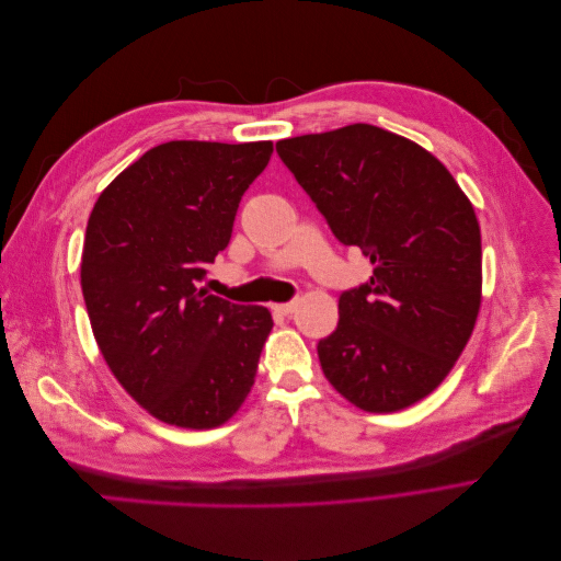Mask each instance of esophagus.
I'll return each instance as SVG.
<instances>
[{
    "label": "esophagus",
    "instance_id": "esophagus-1",
    "mask_svg": "<svg viewBox=\"0 0 561 561\" xmlns=\"http://www.w3.org/2000/svg\"><path fill=\"white\" fill-rule=\"evenodd\" d=\"M271 311L278 316H293L297 311V301H287V304H271Z\"/></svg>",
    "mask_w": 561,
    "mask_h": 561
}]
</instances>
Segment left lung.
Returning a JSON list of instances; mask_svg holds the SVG:
<instances>
[{
	"label": "left lung",
	"instance_id": "obj_1",
	"mask_svg": "<svg viewBox=\"0 0 561 561\" xmlns=\"http://www.w3.org/2000/svg\"><path fill=\"white\" fill-rule=\"evenodd\" d=\"M332 233L369 257L318 344L328 381L371 414L404 410L445 381L482 304V236L470 198L428 149L351 124L276 142Z\"/></svg>",
	"mask_w": 561,
	"mask_h": 561
}]
</instances>
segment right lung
<instances>
[{"label": "right lung", "mask_w": 561, "mask_h": 561, "mask_svg": "<svg viewBox=\"0 0 561 561\" xmlns=\"http://www.w3.org/2000/svg\"><path fill=\"white\" fill-rule=\"evenodd\" d=\"M274 142L171 140L98 196L81 293L100 353L126 393L168 426L206 431L241 410L274 320L201 283L231 239L241 196Z\"/></svg>", "instance_id": "add662e5"}]
</instances>
